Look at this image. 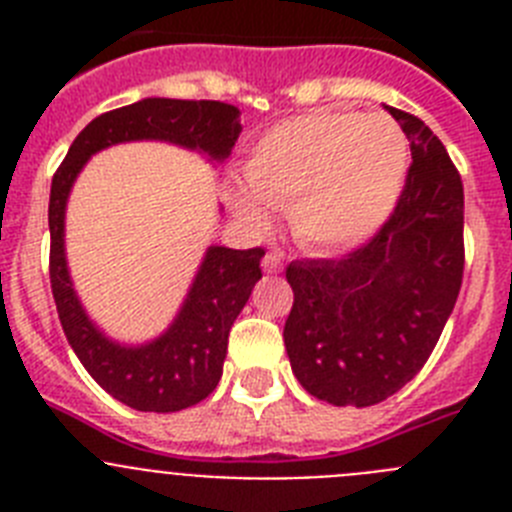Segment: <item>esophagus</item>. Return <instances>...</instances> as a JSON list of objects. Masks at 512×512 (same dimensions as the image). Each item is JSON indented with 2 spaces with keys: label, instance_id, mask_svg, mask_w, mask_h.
<instances>
[{
  "label": "esophagus",
  "instance_id": "obj_1",
  "mask_svg": "<svg viewBox=\"0 0 512 512\" xmlns=\"http://www.w3.org/2000/svg\"><path fill=\"white\" fill-rule=\"evenodd\" d=\"M284 266V253L282 251H269L264 256V271H269V274H279Z\"/></svg>",
  "mask_w": 512,
  "mask_h": 512
}]
</instances>
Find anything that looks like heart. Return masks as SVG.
<instances>
[{
    "mask_svg": "<svg viewBox=\"0 0 512 512\" xmlns=\"http://www.w3.org/2000/svg\"><path fill=\"white\" fill-rule=\"evenodd\" d=\"M408 171V140L384 115L318 110L266 130L243 161L250 194L235 215L264 225L266 207H289L305 246L341 251L364 243L395 210Z\"/></svg>",
    "mask_w": 512,
    "mask_h": 512,
    "instance_id": "obj_1",
    "label": "heart"
}]
</instances>
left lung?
<instances>
[{"mask_svg": "<svg viewBox=\"0 0 512 512\" xmlns=\"http://www.w3.org/2000/svg\"><path fill=\"white\" fill-rule=\"evenodd\" d=\"M413 164L390 220L343 259L287 266L295 305L284 346L297 382L318 400L369 408L423 369L464 274V187L433 130L387 107Z\"/></svg>", "mask_w": 512, "mask_h": 512, "instance_id": "obj_1", "label": "left lung"}]
</instances>
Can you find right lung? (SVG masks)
<instances>
[{
	"mask_svg": "<svg viewBox=\"0 0 512 512\" xmlns=\"http://www.w3.org/2000/svg\"><path fill=\"white\" fill-rule=\"evenodd\" d=\"M241 112L212 99L148 97L94 117L76 135L51 184V289L63 333L94 382L143 413H176L205 400L223 377L228 333L261 279L264 248L210 246L169 328L153 341L125 346L87 315L66 264V205L76 176L94 153L130 140H161L220 164L241 135Z\"/></svg>",
	"mask_w": 512,
	"mask_h": 512,
	"instance_id": "add662e5",
	"label": "right lung"
}]
</instances>
